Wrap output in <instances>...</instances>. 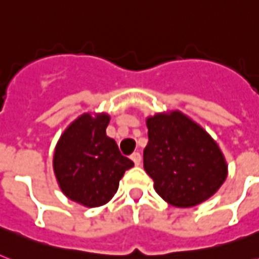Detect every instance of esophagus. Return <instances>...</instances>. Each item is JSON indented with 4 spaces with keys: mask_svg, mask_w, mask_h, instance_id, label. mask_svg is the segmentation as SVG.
Here are the masks:
<instances>
[{
    "mask_svg": "<svg viewBox=\"0 0 259 259\" xmlns=\"http://www.w3.org/2000/svg\"><path fill=\"white\" fill-rule=\"evenodd\" d=\"M130 158L133 160V162L136 165H140V164H141V154L138 153V152H134V153L130 156Z\"/></svg>",
    "mask_w": 259,
    "mask_h": 259,
    "instance_id": "34e87169",
    "label": "esophagus"
}]
</instances>
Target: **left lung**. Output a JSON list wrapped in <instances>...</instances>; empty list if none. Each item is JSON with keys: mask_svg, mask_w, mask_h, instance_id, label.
I'll list each match as a JSON object with an SVG mask.
<instances>
[{"mask_svg": "<svg viewBox=\"0 0 259 259\" xmlns=\"http://www.w3.org/2000/svg\"><path fill=\"white\" fill-rule=\"evenodd\" d=\"M146 126L144 168L164 200L187 208L217 193L227 177V162L200 125L173 110L148 117Z\"/></svg>", "mask_w": 259, "mask_h": 259, "instance_id": "8db88e82", "label": "left lung"}]
</instances>
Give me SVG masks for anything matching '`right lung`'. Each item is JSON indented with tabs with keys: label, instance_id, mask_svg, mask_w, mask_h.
<instances>
[{
	"label": "right lung",
	"instance_id": "1",
	"mask_svg": "<svg viewBox=\"0 0 259 259\" xmlns=\"http://www.w3.org/2000/svg\"><path fill=\"white\" fill-rule=\"evenodd\" d=\"M110 117L84 113L71 123L58 141L54 172L62 192L84 207L111 200L123 173L134 162L122 156L117 142L106 136Z\"/></svg>",
	"mask_w": 259,
	"mask_h": 259
}]
</instances>
